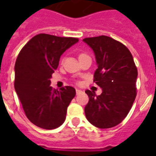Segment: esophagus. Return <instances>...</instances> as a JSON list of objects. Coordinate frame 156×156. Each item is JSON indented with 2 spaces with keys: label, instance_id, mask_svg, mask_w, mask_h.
<instances>
[{
  "label": "esophagus",
  "instance_id": "1",
  "mask_svg": "<svg viewBox=\"0 0 156 156\" xmlns=\"http://www.w3.org/2000/svg\"><path fill=\"white\" fill-rule=\"evenodd\" d=\"M82 92H83V90H81L80 89H76V94H77V95H79V94H81Z\"/></svg>",
  "mask_w": 156,
  "mask_h": 156
}]
</instances>
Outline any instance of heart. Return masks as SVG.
<instances>
[{
  "instance_id": "obj_1",
  "label": "heart",
  "mask_w": 156,
  "mask_h": 156,
  "mask_svg": "<svg viewBox=\"0 0 156 156\" xmlns=\"http://www.w3.org/2000/svg\"><path fill=\"white\" fill-rule=\"evenodd\" d=\"M86 56V55H85V54H81V55H80V56Z\"/></svg>"
}]
</instances>
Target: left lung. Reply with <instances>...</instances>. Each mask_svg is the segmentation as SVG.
Here are the masks:
<instances>
[{
  "instance_id": "8db88e82",
  "label": "left lung",
  "mask_w": 156,
  "mask_h": 156,
  "mask_svg": "<svg viewBox=\"0 0 156 156\" xmlns=\"http://www.w3.org/2000/svg\"><path fill=\"white\" fill-rule=\"evenodd\" d=\"M95 53L98 68L94 82L102 89L101 95L85 91L89 97L85 115L90 124L108 129L126 118L136 97L138 69L129 50L112 38L101 35L83 40Z\"/></svg>"
}]
</instances>
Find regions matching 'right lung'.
<instances>
[{
  "label": "right lung",
  "mask_w": 156,
  "mask_h": 156,
  "mask_svg": "<svg viewBox=\"0 0 156 156\" xmlns=\"http://www.w3.org/2000/svg\"><path fill=\"white\" fill-rule=\"evenodd\" d=\"M78 42L77 38L39 34L28 41L17 57L14 89L27 117L40 128L53 129L66 120L76 90L69 86L53 89L50 78L61 55Z\"/></svg>",
  "instance_id": "add662e5"
}]
</instances>
